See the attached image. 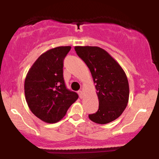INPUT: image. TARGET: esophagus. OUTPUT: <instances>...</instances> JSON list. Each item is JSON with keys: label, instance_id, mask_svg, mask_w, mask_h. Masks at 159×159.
I'll list each match as a JSON object with an SVG mask.
<instances>
[{"label": "esophagus", "instance_id": "1", "mask_svg": "<svg viewBox=\"0 0 159 159\" xmlns=\"http://www.w3.org/2000/svg\"><path fill=\"white\" fill-rule=\"evenodd\" d=\"M78 94H79V97L82 98L84 97V92L82 90H79L78 91Z\"/></svg>", "mask_w": 159, "mask_h": 159}]
</instances>
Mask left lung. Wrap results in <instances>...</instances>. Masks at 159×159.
<instances>
[{
    "label": "left lung",
    "mask_w": 159,
    "mask_h": 159,
    "mask_svg": "<svg viewBox=\"0 0 159 159\" xmlns=\"http://www.w3.org/2000/svg\"><path fill=\"white\" fill-rule=\"evenodd\" d=\"M75 50L87 64L96 84L98 110L89 115L91 121L107 124L123 114L129 98L125 72L109 53L97 46H75Z\"/></svg>",
    "instance_id": "8db88e82"
}]
</instances>
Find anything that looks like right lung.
Listing matches in <instances>:
<instances>
[{"label": "right lung", "mask_w": 159, "mask_h": 159, "mask_svg": "<svg viewBox=\"0 0 159 159\" xmlns=\"http://www.w3.org/2000/svg\"><path fill=\"white\" fill-rule=\"evenodd\" d=\"M71 46H59L42 54L29 69L25 80L26 102L42 121L55 123L63 118L78 99L75 92L66 87L63 60Z\"/></svg>", "instance_id": "1"}]
</instances>
